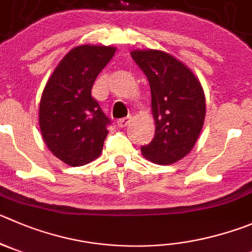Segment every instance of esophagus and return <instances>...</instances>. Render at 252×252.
Returning a JSON list of instances; mask_svg holds the SVG:
<instances>
[{"label":"esophagus","mask_w":252,"mask_h":252,"mask_svg":"<svg viewBox=\"0 0 252 252\" xmlns=\"http://www.w3.org/2000/svg\"><path fill=\"white\" fill-rule=\"evenodd\" d=\"M131 121V117H126V118H122L119 119L118 122H117V126H119V128H126V126H128L129 123H130Z\"/></svg>","instance_id":"obj_1"}]
</instances>
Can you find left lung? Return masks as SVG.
I'll use <instances>...</instances> for the list:
<instances>
[{"instance_id":"1","label":"left lung","mask_w":252,"mask_h":252,"mask_svg":"<svg viewBox=\"0 0 252 252\" xmlns=\"http://www.w3.org/2000/svg\"><path fill=\"white\" fill-rule=\"evenodd\" d=\"M149 81L154 139L142 153L159 165L176 163L196 143L206 114L205 94L190 68L158 49H135L130 53Z\"/></svg>"}]
</instances>
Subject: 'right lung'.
I'll return each mask as SVG.
<instances>
[{
    "instance_id": "obj_1",
    "label": "right lung",
    "mask_w": 252,
    "mask_h": 252,
    "mask_svg": "<svg viewBox=\"0 0 252 252\" xmlns=\"http://www.w3.org/2000/svg\"><path fill=\"white\" fill-rule=\"evenodd\" d=\"M115 47L82 44L70 49L47 81L39 102V128L52 154L70 166L97 159L110 121L92 97V87Z\"/></svg>"
}]
</instances>
